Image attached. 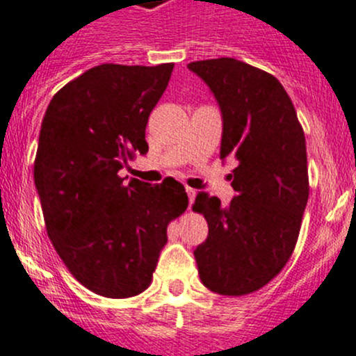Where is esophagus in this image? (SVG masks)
Masks as SVG:
<instances>
[{
	"label": "esophagus",
	"instance_id": "esophagus-1",
	"mask_svg": "<svg viewBox=\"0 0 356 356\" xmlns=\"http://www.w3.org/2000/svg\"><path fill=\"white\" fill-rule=\"evenodd\" d=\"M186 195H188V200H190V206L193 204V200H195V195H197V190L195 188H190V186H186Z\"/></svg>",
	"mask_w": 356,
	"mask_h": 356
}]
</instances>
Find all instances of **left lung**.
Wrapping results in <instances>:
<instances>
[{
  "instance_id": "obj_1",
  "label": "left lung",
  "mask_w": 356,
  "mask_h": 356,
  "mask_svg": "<svg viewBox=\"0 0 356 356\" xmlns=\"http://www.w3.org/2000/svg\"><path fill=\"white\" fill-rule=\"evenodd\" d=\"M188 69L220 105V157L238 163L227 207L197 193L192 209L204 214L209 234L193 256L207 289L244 296L279 275L296 248L309 193L305 133L272 74L228 57L190 62Z\"/></svg>"
}]
</instances>
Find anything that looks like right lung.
<instances>
[{
	"label": "right lung",
	"mask_w": 356,
	"mask_h": 356,
	"mask_svg": "<svg viewBox=\"0 0 356 356\" xmlns=\"http://www.w3.org/2000/svg\"><path fill=\"white\" fill-rule=\"evenodd\" d=\"M175 63H102L55 93L43 118L34 183L55 251L86 289L131 298L152 282L168 225L188 206L177 179L119 171L145 156L149 115Z\"/></svg>",
	"instance_id": "obj_1"
}]
</instances>
